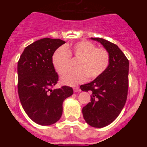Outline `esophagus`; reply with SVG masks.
Wrapping results in <instances>:
<instances>
[{
	"instance_id": "obj_1",
	"label": "esophagus",
	"mask_w": 147,
	"mask_h": 147,
	"mask_svg": "<svg viewBox=\"0 0 147 147\" xmlns=\"http://www.w3.org/2000/svg\"><path fill=\"white\" fill-rule=\"evenodd\" d=\"M73 89H74V91L75 92V93H76V92H80L81 91V90H80V88H79L78 86H74V88H73Z\"/></svg>"
}]
</instances>
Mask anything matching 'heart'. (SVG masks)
Wrapping results in <instances>:
<instances>
[{"label":"heart","mask_w":147,"mask_h":147,"mask_svg":"<svg viewBox=\"0 0 147 147\" xmlns=\"http://www.w3.org/2000/svg\"><path fill=\"white\" fill-rule=\"evenodd\" d=\"M77 59L76 69H67L61 74L62 84L74 86L87 80H94L105 72L110 64V54L104 48H96L88 40H82L65 47H59L54 52L51 62L57 73L68 66L70 57Z\"/></svg>","instance_id":"b5f03b06"}]
</instances>
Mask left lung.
I'll list each match as a JSON object with an SVG mask.
<instances>
[{
    "label": "left lung",
    "mask_w": 147,
    "mask_h": 147,
    "mask_svg": "<svg viewBox=\"0 0 147 147\" xmlns=\"http://www.w3.org/2000/svg\"><path fill=\"white\" fill-rule=\"evenodd\" d=\"M110 54L107 70L91 82L82 85V91L91 92V102L82 108L84 119L90 126L102 128L119 116L127 98L129 60L118 45L98 37H91Z\"/></svg>",
    "instance_id": "left-lung-1"
}]
</instances>
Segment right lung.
I'll list each match as a JSON object with an SVG mask.
<instances>
[{
	"label": "right lung",
	"instance_id": "right-lung-1",
	"mask_svg": "<svg viewBox=\"0 0 147 147\" xmlns=\"http://www.w3.org/2000/svg\"><path fill=\"white\" fill-rule=\"evenodd\" d=\"M64 43L60 39H40L26 47L18 61L20 103L28 117L40 125H51L58 121L62 114V103L74 93L68 86L52 89L59 76L51 58Z\"/></svg>",
	"mask_w": 147,
	"mask_h": 147
}]
</instances>
